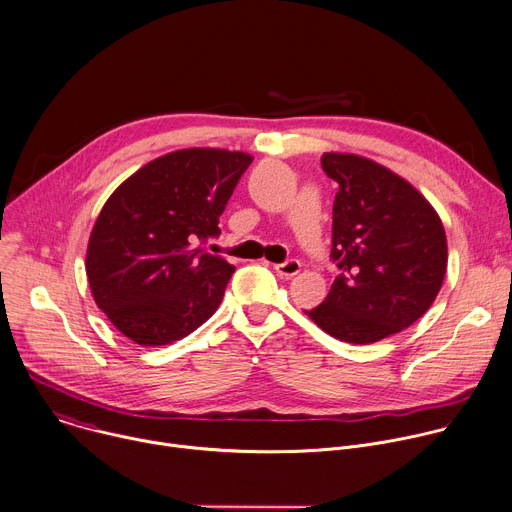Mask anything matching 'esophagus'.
<instances>
[{"mask_svg": "<svg viewBox=\"0 0 512 512\" xmlns=\"http://www.w3.org/2000/svg\"><path fill=\"white\" fill-rule=\"evenodd\" d=\"M275 271H277L279 277L289 279V277H295V275L301 271V263H299L297 259H289V261H285V263H277V265H275Z\"/></svg>", "mask_w": 512, "mask_h": 512, "instance_id": "34e87169", "label": "esophagus"}]
</instances>
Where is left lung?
Masks as SVG:
<instances>
[{
	"label": "left lung",
	"instance_id": "1",
	"mask_svg": "<svg viewBox=\"0 0 512 512\" xmlns=\"http://www.w3.org/2000/svg\"><path fill=\"white\" fill-rule=\"evenodd\" d=\"M321 166L339 185L331 259L342 273L305 313L335 339L374 344L434 303L446 275V233L426 197L390 168L352 152H323Z\"/></svg>",
	"mask_w": 512,
	"mask_h": 512
}]
</instances>
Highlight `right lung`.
Instances as JSON below:
<instances>
[{
    "label": "right lung",
    "mask_w": 512,
    "mask_h": 512,
    "mask_svg": "<svg viewBox=\"0 0 512 512\" xmlns=\"http://www.w3.org/2000/svg\"><path fill=\"white\" fill-rule=\"evenodd\" d=\"M253 156L183 148L130 175L104 203L86 251L96 305L138 346H166L219 307L235 267L199 245L221 233L225 211Z\"/></svg>",
    "instance_id": "add662e5"
}]
</instances>
